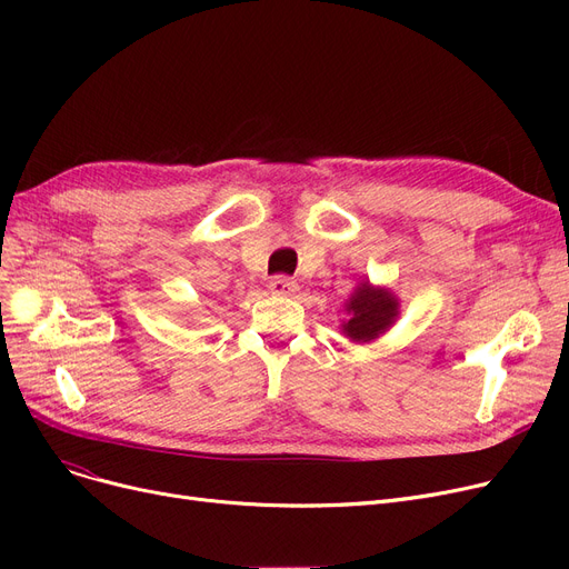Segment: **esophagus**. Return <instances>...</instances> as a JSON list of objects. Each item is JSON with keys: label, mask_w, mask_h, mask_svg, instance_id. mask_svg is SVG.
<instances>
[{"label": "esophagus", "mask_w": 569, "mask_h": 569, "mask_svg": "<svg viewBox=\"0 0 569 569\" xmlns=\"http://www.w3.org/2000/svg\"><path fill=\"white\" fill-rule=\"evenodd\" d=\"M269 290H272V295H281V297H290L297 292V283L288 277H274L272 281H269Z\"/></svg>", "instance_id": "1"}]
</instances>
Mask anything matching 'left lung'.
<instances>
[{
	"label": "left lung",
	"instance_id": "8db88e82",
	"mask_svg": "<svg viewBox=\"0 0 569 569\" xmlns=\"http://www.w3.org/2000/svg\"><path fill=\"white\" fill-rule=\"evenodd\" d=\"M399 318V300L390 288H376L362 281L346 302L343 335L355 343H369L385 335Z\"/></svg>",
	"mask_w": 569,
	"mask_h": 569
}]
</instances>
